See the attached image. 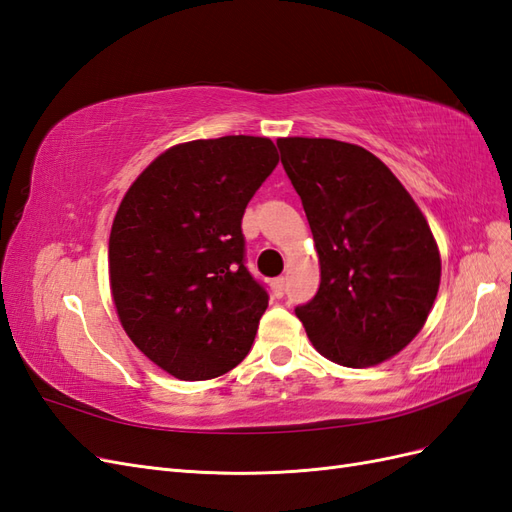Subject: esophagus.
<instances>
[{
    "label": "esophagus",
    "instance_id": "esophagus-1",
    "mask_svg": "<svg viewBox=\"0 0 512 512\" xmlns=\"http://www.w3.org/2000/svg\"><path fill=\"white\" fill-rule=\"evenodd\" d=\"M271 290H273V294H275L277 299L284 297V292H286V277H275V280L271 282Z\"/></svg>",
    "mask_w": 512,
    "mask_h": 512
}]
</instances>
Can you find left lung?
<instances>
[{
    "label": "left lung",
    "mask_w": 512,
    "mask_h": 512,
    "mask_svg": "<svg viewBox=\"0 0 512 512\" xmlns=\"http://www.w3.org/2000/svg\"><path fill=\"white\" fill-rule=\"evenodd\" d=\"M282 164L312 228L316 297L299 305L314 348L344 367L404 350L440 288V252L421 209L374 153L333 138H280Z\"/></svg>",
    "instance_id": "8db88e82"
}]
</instances>
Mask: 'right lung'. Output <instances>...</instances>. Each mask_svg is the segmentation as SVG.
I'll list each match as a JSON object with an SVG mask.
<instances>
[{"mask_svg":"<svg viewBox=\"0 0 512 512\" xmlns=\"http://www.w3.org/2000/svg\"><path fill=\"white\" fill-rule=\"evenodd\" d=\"M280 162L262 136L166 149L130 185L108 239L123 331L179 380L218 378L250 352L269 294L245 267L241 220Z\"/></svg>","mask_w":512,"mask_h":512,"instance_id":"1","label":"right lung"}]
</instances>
